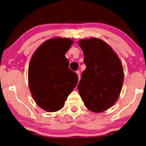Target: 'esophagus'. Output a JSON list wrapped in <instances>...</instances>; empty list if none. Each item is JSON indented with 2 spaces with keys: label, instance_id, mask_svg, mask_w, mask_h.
Returning a JSON list of instances; mask_svg holds the SVG:
<instances>
[{
  "label": "esophagus",
  "instance_id": "34e87169",
  "mask_svg": "<svg viewBox=\"0 0 146 146\" xmlns=\"http://www.w3.org/2000/svg\"><path fill=\"white\" fill-rule=\"evenodd\" d=\"M76 74H78V82H79L80 80V72L79 70H77Z\"/></svg>",
  "mask_w": 146,
  "mask_h": 146
}]
</instances>
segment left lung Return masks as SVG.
Listing matches in <instances>:
<instances>
[{
  "mask_svg": "<svg viewBox=\"0 0 146 146\" xmlns=\"http://www.w3.org/2000/svg\"><path fill=\"white\" fill-rule=\"evenodd\" d=\"M79 44L86 68L82 73L78 90L89 110L104 111L114 104L120 94L122 64L111 48L100 39L81 40Z\"/></svg>",
  "mask_w": 146,
  "mask_h": 146,
  "instance_id": "1",
  "label": "left lung"
}]
</instances>
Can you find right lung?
Here are the masks:
<instances>
[{
	"instance_id": "add662e5",
	"label": "right lung",
	"mask_w": 146,
	"mask_h": 146,
	"mask_svg": "<svg viewBox=\"0 0 146 146\" xmlns=\"http://www.w3.org/2000/svg\"><path fill=\"white\" fill-rule=\"evenodd\" d=\"M69 38H51L38 48L29 67V84L35 101L44 110L62 108L77 85V74L69 68L65 54L72 44Z\"/></svg>"
}]
</instances>
